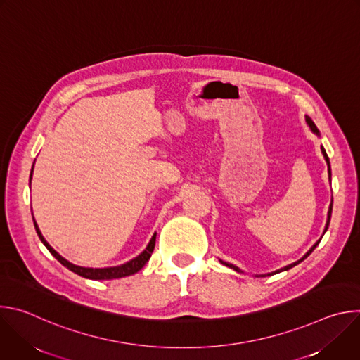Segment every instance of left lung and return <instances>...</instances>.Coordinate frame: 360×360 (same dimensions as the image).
I'll use <instances>...</instances> for the list:
<instances>
[{"mask_svg": "<svg viewBox=\"0 0 360 360\" xmlns=\"http://www.w3.org/2000/svg\"><path fill=\"white\" fill-rule=\"evenodd\" d=\"M304 121H306V124H307V127H309V129L315 134V135H318V136H321V132H319V129L316 128V125H315V122L309 118V117H304ZM321 150H322V153H323V158H325V161H326V164H328V174H329V181H330V162H329V158H328V153H326V150H325V148L323 146H321ZM333 202V200H332ZM332 202H330V205H329V211H328V219H326V225H325V231H323V235H325V232L328 231V226H329V222H330V215H332ZM322 239V238H321ZM321 239L309 249L307 250L302 258L299 259V261H296V262H293V264H290V265H288V266H283V268H281V269H278V271H275V272H271V274H264V275H255V276H271V275H275V274H279V272H283V271H288V269H290V268H293V266H296L297 264H300L303 259H306L307 256H309L312 252H314V249L319 245V242H321ZM219 262L222 264V265H225V266H228V268H231V269H233V271H236V272H240V274H243V271L240 269V268H238V266H235V265H232V264H229V262H225V261H222V259H219Z\"/></svg>", "mask_w": 360, "mask_h": 360, "instance_id": "8db88e82", "label": "left lung"}]
</instances>
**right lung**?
Returning <instances> with one entry per match:
<instances>
[{
    "label": "right lung",
    "mask_w": 360,
    "mask_h": 360,
    "mask_svg": "<svg viewBox=\"0 0 360 360\" xmlns=\"http://www.w3.org/2000/svg\"><path fill=\"white\" fill-rule=\"evenodd\" d=\"M34 167V165H32ZM31 178H32V169H31V176H30V184H31ZM34 226H35V231L41 239V242L46 246V249L51 252V255L54 256V258L61 264L64 265L65 268H68L70 271H72L74 274L82 276V278H86V279H94V281H110V279H118V278H125V276H129V275H134L136 272H139L145 264L149 261L150 255H152V250L153 248H155V239H157V232L152 235L148 246L136 256V258L122 264V265H118V266H110V268H84V266H78V265H74L71 264L70 261H67L65 258H63V256L51 246L42 236L35 219H34Z\"/></svg>",
    "instance_id": "1"
}]
</instances>
